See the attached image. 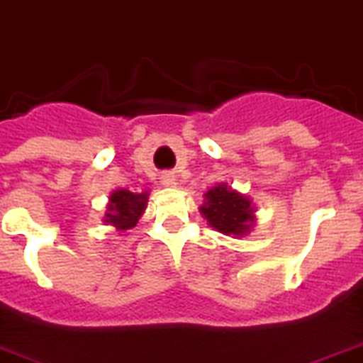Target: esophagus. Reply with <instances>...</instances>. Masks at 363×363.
Listing matches in <instances>:
<instances>
[{"mask_svg": "<svg viewBox=\"0 0 363 363\" xmlns=\"http://www.w3.org/2000/svg\"><path fill=\"white\" fill-rule=\"evenodd\" d=\"M160 182H162L164 186L173 188L177 184V179H175V175H173V173H164V175L160 177Z\"/></svg>", "mask_w": 363, "mask_h": 363, "instance_id": "34e87169", "label": "esophagus"}]
</instances>
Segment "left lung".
<instances>
[{
	"instance_id": "obj_1",
	"label": "left lung",
	"mask_w": 363,
	"mask_h": 363,
	"mask_svg": "<svg viewBox=\"0 0 363 363\" xmlns=\"http://www.w3.org/2000/svg\"><path fill=\"white\" fill-rule=\"evenodd\" d=\"M201 216L218 233L230 236H245L255 225V206L251 199L240 191L219 182L205 194V203L199 206Z\"/></svg>"
}]
</instances>
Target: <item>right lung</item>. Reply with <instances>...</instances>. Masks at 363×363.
Wrapping results in <instances>:
<instances>
[{
    "label": "right lung",
    "instance_id": "add662e5",
    "mask_svg": "<svg viewBox=\"0 0 363 363\" xmlns=\"http://www.w3.org/2000/svg\"><path fill=\"white\" fill-rule=\"evenodd\" d=\"M147 191L135 194V191L123 190V188L114 190L108 197V206H106L103 221L116 227V230H120V233L136 227L138 219L142 218L145 206H147Z\"/></svg>",
    "mask_w": 363,
    "mask_h": 363
}]
</instances>
